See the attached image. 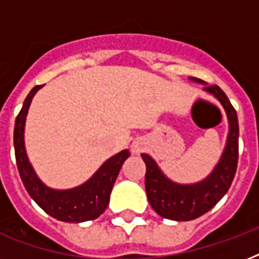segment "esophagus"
Wrapping results in <instances>:
<instances>
[{
  "mask_svg": "<svg viewBox=\"0 0 259 259\" xmlns=\"http://www.w3.org/2000/svg\"><path fill=\"white\" fill-rule=\"evenodd\" d=\"M144 149V142L141 140H136V141L132 142V145H130V150H132V153L133 154H140Z\"/></svg>",
  "mask_w": 259,
  "mask_h": 259,
  "instance_id": "34e87169",
  "label": "esophagus"
}]
</instances>
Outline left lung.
Here are the masks:
<instances>
[{
    "instance_id": "left-lung-1",
    "label": "left lung",
    "mask_w": 259,
    "mask_h": 259,
    "mask_svg": "<svg viewBox=\"0 0 259 259\" xmlns=\"http://www.w3.org/2000/svg\"><path fill=\"white\" fill-rule=\"evenodd\" d=\"M189 80L204 84L203 90L205 93L211 94L219 101L229 122V134L223 153L212 172L197 183L180 184L170 180L160 169L153 157L146 153L141 154L146 165L145 189L149 204L160 217L177 222L192 221L208 212L227 193L238 165L239 125L237 111L219 86H208L197 78H189Z\"/></svg>"
}]
</instances>
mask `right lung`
I'll use <instances>...</instances> for the list:
<instances>
[{"label":"right lung","instance_id":"1","mask_svg":"<svg viewBox=\"0 0 259 259\" xmlns=\"http://www.w3.org/2000/svg\"><path fill=\"white\" fill-rule=\"evenodd\" d=\"M42 86H36L30 90L24 101L21 111L18 113L14 123V153L18 172L22 184L29 193V196L55 219L68 223H82V222L97 219L105 212L110 201V193L118 177L126 158H129L127 149L121 150L113 157L106 160L97 172L83 184L70 189H55L46 185L36 175L33 166L29 162L25 150L24 132L28 110L32 99Z\"/></svg>","mask_w":259,"mask_h":259}]
</instances>
